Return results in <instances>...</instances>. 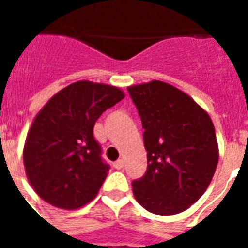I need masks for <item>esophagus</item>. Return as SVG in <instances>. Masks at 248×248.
Listing matches in <instances>:
<instances>
[{"instance_id":"esophagus-1","label":"esophagus","mask_w":248,"mask_h":248,"mask_svg":"<svg viewBox=\"0 0 248 248\" xmlns=\"http://www.w3.org/2000/svg\"><path fill=\"white\" fill-rule=\"evenodd\" d=\"M124 158H120V159H117L116 162L113 163V166H114V167H116L117 170L122 169V167H124Z\"/></svg>"}]
</instances>
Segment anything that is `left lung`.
I'll return each mask as SVG.
<instances>
[{
  "instance_id": "1",
  "label": "left lung",
  "mask_w": 248,
  "mask_h": 248,
  "mask_svg": "<svg viewBox=\"0 0 248 248\" xmlns=\"http://www.w3.org/2000/svg\"><path fill=\"white\" fill-rule=\"evenodd\" d=\"M141 118L147 172L132 181L136 201L155 215H175L200 200L219 162L215 127L188 93L162 81L127 87Z\"/></svg>"
}]
</instances>
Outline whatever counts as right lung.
I'll list each match as a JSON object with an SVG mask.
<instances>
[{
	"label": "right lung",
	"instance_id": "right-lung-1",
	"mask_svg": "<svg viewBox=\"0 0 248 248\" xmlns=\"http://www.w3.org/2000/svg\"><path fill=\"white\" fill-rule=\"evenodd\" d=\"M124 97L116 86L78 81L55 93L29 128L23 151L34 192L58 208L76 210L95 198L108 175L93 126Z\"/></svg>",
	"mask_w": 248,
	"mask_h": 248
}]
</instances>
